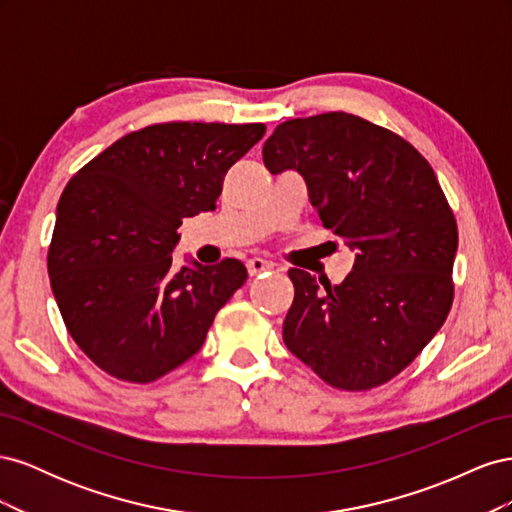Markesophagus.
Masks as SVG:
<instances>
[{"label": "esophagus", "mask_w": 512, "mask_h": 512, "mask_svg": "<svg viewBox=\"0 0 512 512\" xmlns=\"http://www.w3.org/2000/svg\"><path fill=\"white\" fill-rule=\"evenodd\" d=\"M245 267H247V273H250V275L254 277V275H258V273H262V271L273 269V262H269V260H265V258H250V260L245 262Z\"/></svg>", "instance_id": "obj_1"}]
</instances>
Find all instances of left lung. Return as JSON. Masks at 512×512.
Wrapping results in <instances>:
<instances>
[{
  "mask_svg": "<svg viewBox=\"0 0 512 512\" xmlns=\"http://www.w3.org/2000/svg\"><path fill=\"white\" fill-rule=\"evenodd\" d=\"M262 160L271 175L299 173L324 228L354 252L335 286L288 271L286 348L335 389L389 382L453 303L457 222L436 173L404 138L348 113L280 123Z\"/></svg>",
  "mask_w": 512,
  "mask_h": 512,
  "instance_id": "8db88e82",
  "label": "left lung"
}]
</instances>
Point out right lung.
Here are the masks:
<instances>
[{"label": "right lung", "mask_w": 512, "mask_h": 512, "mask_svg": "<svg viewBox=\"0 0 512 512\" xmlns=\"http://www.w3.org/2000/svg\"><path fill=\"white\" fill-rule=\"evenodd\" d=\"M262 123H158L85 164L57 205L49 277L68 333L106 374L153 382L203 348L247 280L235 258L173 267L181 220L215 209Z\"/></svg>", "instance_id": "1"}]
</instances>
